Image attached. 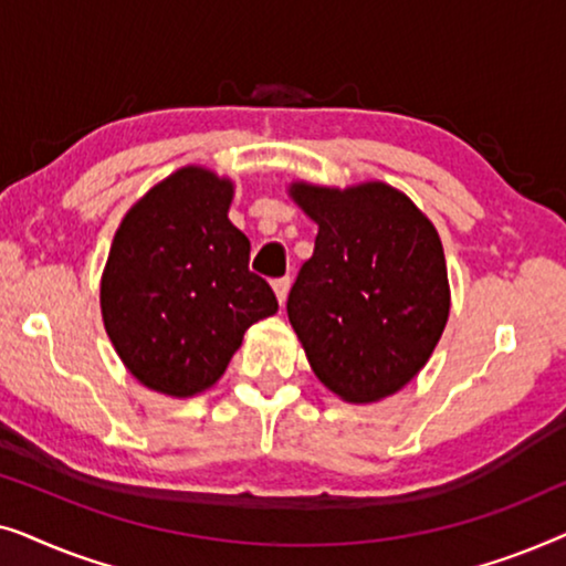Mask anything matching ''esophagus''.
I'll return each mask as SVG.
<instances>
[{
  "mask_svg": "<svg viewBox=\"0 0 566 566\" xmlns=\"http://www.w3.org/2000/svg\"><path fill=\"white\" fill-rule=\"evenodd\" d=\"M289 289H291V277H277V281H273L275 298L281 306L285 304V298H289Z\"/></svg>",
  "mask_w": 566,
  "mask_h": 566,
  "instance_id": "1",
  "label": "esophagus"
}]
</instances>
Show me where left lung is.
Instances as JSON below:
<instances>
[{
    "instance_id": "8db88e82",
    "label": "left lung",
    "mask_w": 566,
    "mask_h": 566,
    "mask_svg": "<svg viewBox=\"0 0 566 566\" xmlns=\"http://www.w3.org/2000/svg\"><path fill=\"white\" fill-rule=\"evenodd\" d=\"M289 192L319 227L285 304L308 366L353 405L391 397L430 360L451 312L436 227L386 182Z\"/></svg>"
}]
</instances>
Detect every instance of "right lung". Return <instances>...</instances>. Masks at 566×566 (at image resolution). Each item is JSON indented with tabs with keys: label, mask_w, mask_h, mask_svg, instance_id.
Returning <instances> with one entry per match:
<instances>
[{
	"label": "right lung",
	"mask_w": 566,
	"mask_h": 566,
	"mask_svg": "<svg viewBox=\"0 0 566 566\" xmlns=\"http://www.w3.org/2000/svg\"><path fill=\"white\" fill-rule=\"evenodd\" d=\"M234 182L182 167L130 206L99 281L105 332L130 376L196 397L227 370L254 322L277 312L250 273V239L229 221Z\"/></svg>",
	"instance_id": "1"
}]
</instances>
